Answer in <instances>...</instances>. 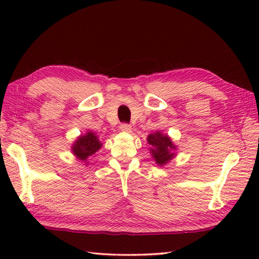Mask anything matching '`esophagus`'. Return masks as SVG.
I'll use <instances>...</instances> for the list:
<instances>
[{
  "label": "esophagus",
  "instance_id": "34e87169",
  "mask_svg": "<svg viewBox=\"0 0 259 259\" xmlns=\"http://www.w3.org/2000/svg\"><path fill=\"white\" fill-rule=\"evenodd\" d=\"M120 130L121 131H126V133H128V131L131 130V125L129 123H121L120 124Z\"/></svg>",
  "mask_w": 259,
  "mask_h": 259
}]
</instances>
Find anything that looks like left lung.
<instances>
[{
	"label": "left lung",
	"instance_id": "1",
	"mask_svg": "<svg viewBox=\"0 0 259 259\" xmlns=\"http://www.w3.org/2000/svg\"><path fill=\"white\" fill-rule=\"evenodd\" d=\"M147 141L151 146V153L158 164H164L171 160L175 155L171 150L175 149V146L167 135H162L157 131L156 134L148 136Z\"/></svg>",
	"mask_w": 259,
	"mask_h": 259
}]
</instances>
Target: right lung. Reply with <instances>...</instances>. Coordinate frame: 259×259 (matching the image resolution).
Wrapping results in <instances>:
<instances>
[{
  "instance_id": "add662e5",
  "label": "right lung",
  "mask_w": 259,
  "mask_h": 259,
  "mask_svg": "<svg viewBox=\"0 0 259 259\" xmlns=\"http://www.w3.org/2000/svg\"><path fill=\"white\" fill-rule=\"evenodd\" d=\"M101 142L95 136L93 133H88L85 136H81L80 138L75 141L72 147L74 155L78 157L80 160H87L88 157L92 156L101 148Z\"/></svg>"
}]
</instances>
